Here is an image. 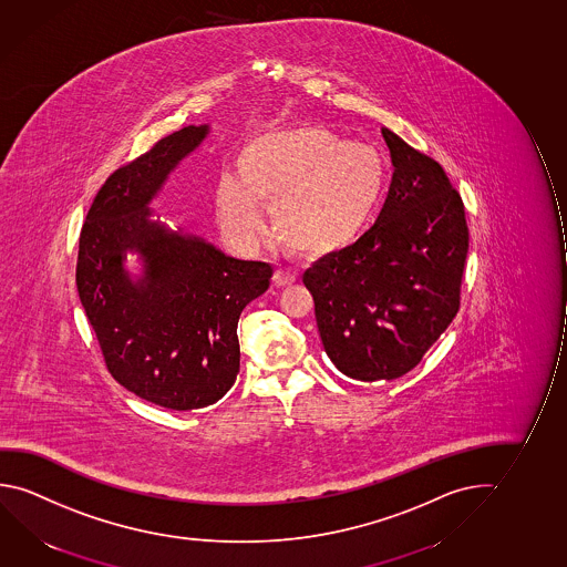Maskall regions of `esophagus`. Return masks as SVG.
<instances>
[{"instance_id":"obj_1","label":"esophagus","mask_w":567,"mask_h":567,"mask_svg":"<svg viewBox=\"0 0 567 567\" xmlns=\"http://www.w3.org/2000/svg\"><path fill=\"white\" fill-rule=\"evenodd\" d=\"M297 280V272L290 269H277L275 270V275H272V282H275V287H290V285H295Z\"/></svg>"}]
</instances>
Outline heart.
Instances as JSON below:
<instances>
[{
    "mask_svg": "<svg viewBox=\"0 0 567 567\" xmlns=\"http://www.w3.org/2000/svg\"><path fill=\"white\" fill-rule=\"evenodd\" d=\"M237 176L219 175L216 209L224 236L259 245L269 206L272 236L306 257L353 244L383 204L389 165L371 145L349 143L322 125L262 131L237 155Z\"/></svg>",
    "mask_w": 567,
    "mask_h": 567,
    "instance_id": "obj_1",
    "label": "heart"
}]
</instances>
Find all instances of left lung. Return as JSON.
Masks as SVG:
<instances>
[{
	"label": "left lung",
	"mask_w": 567,
	"mask_h": 567,
	"mask_svg": "<svg viewBox=\"0 0 567 567\" xmlns=\"http://www.w3.org/2000/svg\"><path fill=\"white\" fill-rule=\"evenodd\" d=\"M383 137L394 175L375 226L302 277L328 358L365 383L406 375L452 323L470 249L442 165L384 127Z\"/></svg>",
	"instance_id": "8db88e82"
}]
</instances>
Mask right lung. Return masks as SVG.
Listing matches in <instances>:
<instances>
[{"mask_svg":"<svg viewBox=\"0 0 567 567\" xmlns=\"http://www.w3.org/2000/svg\"><path fill=\"white\" fill-rule=\"evenodd\" d=\"M206 133L188 125L115 168L80 231L76 287L110 375L171 410L204 409L234 386L239 315L272 277L269 262L226 257L147 219L166 175ZM131 246L146 257L147 284L131 286L122 270Z\"/></svg>","mask_w":567,"mask_h":567,"instance_id":"add662e5","label":"right lung"}]
</instances>
